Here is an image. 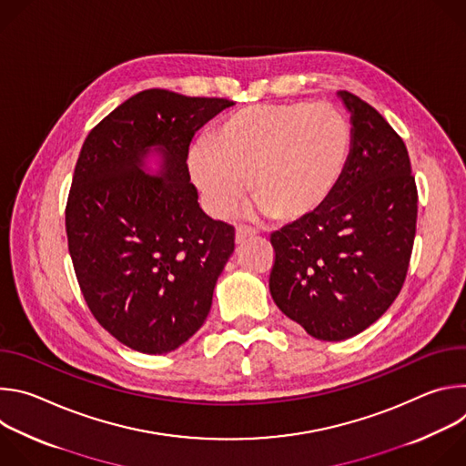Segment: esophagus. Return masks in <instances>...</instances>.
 <instances>
[{
  "mask_svg": "<svg viewBox=\"0 0 466 466\" xmlns=\"http://www.w3.org/2000/svg\"><path fill=\"white\" fill-rule=\"evenodd\" d=\"M256 234H258V232H256L254 228L241 225V227H238V228H236V243H243L245 239H248V238H254Z\"/></svg>",
  "mask_w": 466,
  "mask_h": 466,
  "instance_id": "34e87169",
  "label": "esophagus"
}]
</instances>
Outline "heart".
<instances>
[{"label": "heart", "instance_id": "obj_1", "mask_svg": "<svg viewBox=\"0 0 466 466\" xmlns=\"http://www.w3.org/2000/svg\"><path fill=\"white\" fill-rule=\"evenodd\" d=\"M352 147V125L336 105L265 103L230 114L210 144L189 153V169L218 216L236 208L250 178V193L265 214L299 221L334 195Z\"/></svg>", "mask_w": 466, "mask_h": 466}]
</instances>
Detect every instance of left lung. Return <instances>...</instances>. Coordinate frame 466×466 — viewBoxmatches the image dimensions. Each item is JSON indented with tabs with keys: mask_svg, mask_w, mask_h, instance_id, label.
I'll list each match as a JSON object with an SVG mask.
<instances>
[{
	"mask_svg": "<svg viewBox=\"0 0 466 466\" xmlns=\"http://www.w3.org/2000/svg\"><path fill=\"white\" fill-rule=\"evenodd\" d=\"M339 96L354 130L347 173L320 210L271 234V297L322 341L358 336L387 311L404 286L417 230L404 140L374 106Z\"/></svg>",
	"mask_w": 466,
	"mask_h": 466,
	"instance_id": "1",
	"label": "left lung"
}]
</instances>
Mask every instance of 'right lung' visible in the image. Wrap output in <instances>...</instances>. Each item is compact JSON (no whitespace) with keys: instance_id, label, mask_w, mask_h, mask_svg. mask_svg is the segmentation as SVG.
Instances as JSON below:
<instances>
[{"instance_id":"add662e5","label":"right lung","mask_w":466,"mask_h":466,"mask_svg":"<svg viewBox=\"0 0 466 466\" xmlns=\"http://www.w3.org/2000/svg\"><path fill=\"white\" fill-rule=\"evenodd\" d=\"M234 101L162 88L132 96L86 137L66 203L81 293L125 347L171 352L207 320L236 230L197 203L187 151L195 132ZM157 145L165 177L141 171Z\"/></svg>"}]
</instances>
